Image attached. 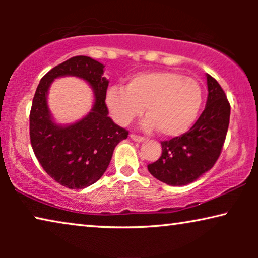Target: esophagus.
Wrapping results in <instances>:
<instances>
[{"mask_svg":"<svg viewBox=\"0 0 258 258\" xmlns=\"http://www.w3.org/2000/svg\"><path fill=\"white\" fill-rule=\"evenodd\" d=\"M130 139H132L133 141H135V142H143L144 140V137H142V136H139V135H135V134H132V135H130Z\"/></svg>","mask_w":258,"mask_h":258,"instance_id":"34e87169","label":"esophagus"}]
</instances>
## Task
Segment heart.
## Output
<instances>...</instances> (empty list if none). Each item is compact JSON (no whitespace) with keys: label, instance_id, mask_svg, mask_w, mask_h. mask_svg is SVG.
<instances>
[{"label":"heart","instance_id":"heart-1","mask_svg":"<svg viewBox=\"0 0 258 258\" xmlns=\"http://www.w3.org/2000/svg\"><path fill=\"white\" fill-rule=\"evenodd\" d=\"M203 91L192 77L169 70L141 73L130 77L126 88L111 86L105 93V104L118 124L128 125L143 114L147 132L158 129L163 136L185 134L199 117Z\"/></svg>","mask_w":258,"mask_h":258}]
</instances>
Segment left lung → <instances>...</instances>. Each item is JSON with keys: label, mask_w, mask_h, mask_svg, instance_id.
<instances>
[{"label": "left lung", "mask_w": 258, "mask_h": 258, "mask_svg": "<svg viewBox=\"0 0 258 258\" xmlns=\"http://www.w3.org/2000/svg\"><path fill=\"white\" fill-rule=\"evenodd\" d=\"M206 108L188 133L163 141L162 155L148 170L169 185H186L210 170L220 157L227 136L230 104L222 87L207 74Z\"/></svg>", "instance_id": "obj_1"}]
</instances>
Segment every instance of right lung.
<instances>
[{
    "instance_id": "1",
    "label": "right lung",
    "mask_w": 258,
    "mask_h": 258,
    "mask_svg": "<svg viewBox=\"0 0 258 258\" xmlns=\"http://www.w3.org/2000/svg\"><path fill=\"white\" fill-rule=\"evenodd\" d=\"M104 66L88 56H75L42 77L30 110V142L45 172L69 189H83L98 181L110 163L115 147L128 132L109 117L105 104L109 81ZM75 76L94 90V105L88 115L72 125H57L47 107L48 87L55 78Z\"/></svg>"
}]
</instances>
